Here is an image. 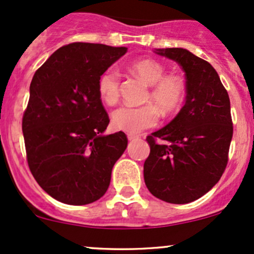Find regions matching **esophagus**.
<instances>
[{
	"instance_id": "34e87169",
	"label": "esophagus",
	"mask_w": 254,
	"mask_h": 254,
	"mask_svg": "<svg viewBox=\"0 0 254 254\" xmlns=\"http://www.w3.org/2000/svg\"><path fill=\"white\" fill-rule=\"evenodd\" d=\"M136 138H137V136H135V135H131V133L127 135V139H129V141H135Z\"/></svg>"
}]
</instances>
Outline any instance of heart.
Here are the masks:
<instances>
[{
  "label": "heart",
  "instance_id": "1",
  "mask_svg": "<svg viewBox=\"0 0 254 254\" xmlns=\"http://www.w3.org/2000/svg\"><path fill=\"white\" fill-rule=\"evenodd\" d=\"M135 76L149 86L144 103L139 107L121 106L112 112L111 123L116 130L129 133H139L155 127L159 122V112L171 115L185 98V84L176 75H166L165 66L155 60H139L129 66ZM98 92L104 103L115 105L121 97V74L115 66H110L98 80ZM153 105H151V104Z\"/></svg>",
  "mask_w": 254,
  "mask_h": 254
}]
</instances>
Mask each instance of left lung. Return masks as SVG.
Wrapping results in <instances>:
<instances>
[{"label": "left lung", "instance_id": "8db88e82", "mask_svg": "<svg viewBox=\"0 0 254 254\" xmlns=\"http://www.w3.org/2000/svg\"><path fill=\"white\" fill-rule=\"evenodd\" d=\"M180 64L186 101L170 124L147 137L144 183L153 196L185 204L205 194L222 177L233 137L228 93L216 70L180 48L157 50Z\"/></svg>", "mask_w": 254, "mask_h": 254}]
</instances>
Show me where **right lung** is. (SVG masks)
Returning a JSON list of instances; mask_svg holds the SVG:
<instances>
[{
    "label": "right lung",
    "mask_w": 254,
    "mask_h": 254,
    "mask_svg": "<svg viewBox=\"0 0 254 254\" xmlns=\"http://www.w3.org/2000/svg\"><path fill=\"white\" fill-rule=\"evenodd\" d=\"M127 52L104 44L71 43L36 71L22 116L26 157L40 188L60 202L84 205L105 194L116 161L127 149L98 92L99 76Z\"/></svg>",
    "instance_id": "right-lung-1"
}]
</instances>
